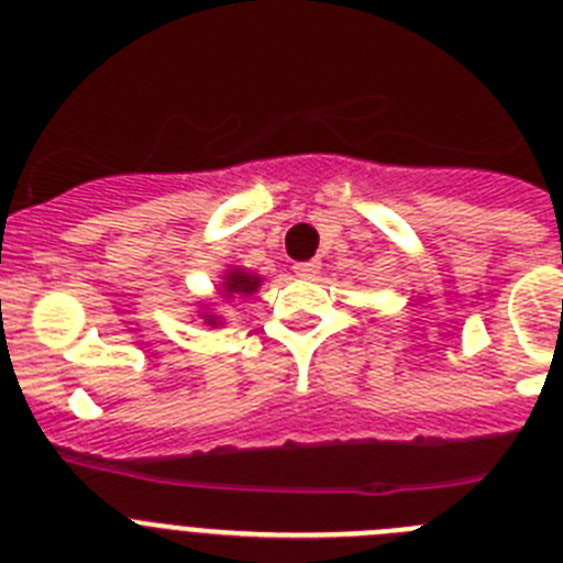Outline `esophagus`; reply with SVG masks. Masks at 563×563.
Listing matches in <instances>:
<instances>
[{
    "mask_svg": "<svg viewBox=\"0 0 563 563\" xmlns=\"http://www.w3.org/2000/svg\"><path fill=\"white\" fill-rule=\"evenodd\" d=\"M292 271H296V276L301 278H312L318 271H321V262H316V258H310V262H296Z\"/></svg>",
    "mask_w": 563,
    "mask_h": 563,
    "instance_id": "1",
    "label": "esophagus"
}]
</instances>
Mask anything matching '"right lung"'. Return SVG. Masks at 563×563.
I'll return each instance as SVG.
<instances>
[{
  "mask_svg": "<svg viewBox=\"0 0 563 563\" xmlns=\"http://www.w3.org/2000/svg\"><path fill=\"white\" fill-rule=\"evenodd\" d=\"M256 287H258V278L247 276V273H242V271L228 273V278H225V296L228 298L239 296V292H242V296H247V292H253ZM213 321H217V318L208 316V324H213Z\"/></svg>",
  "mask_w": 563,
  "mask_h": 563,
  "instance_id": "obj_1",
  "label": "right lung"
}]
</instances>
